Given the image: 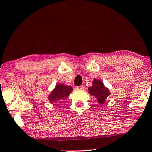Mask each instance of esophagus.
I'll use <instances>...</instances> for the list:
<instances>
[{"label": "esophagus", "mask_w": 152, "mask_h": 152, "mask_svg": "<svg viewBox=\"0 0 152 152\" xmlns=\"http://www.w3.org/2000/svg\"><path fill=\"white\" fill-rule=\"evenodd\" d=\"M83 86H76L75 88L77 89V90H82V89H83Z\"/></svg>", "instance_id": "esophagus-1"}]
</instances>
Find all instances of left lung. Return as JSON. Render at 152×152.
Returning a JSON list of instances; mask_svg holds the SVG:
<instances>
[{
	"instance_id": "left-lung-1",
	"label": "left lung",
	"mask_w": 152,
	"mask_h": 152,
	"mask_svg": "<svg viewBox=\"0 0 152 152\" xmlns=\"http://www.w3.org/2000/svg\"><path fill=\"white\" fill-rule=\"evenodd\" d=\"M92 84L93 86L89 87L88 89V93L96 97L99 104H103L105 102L106 99L111 94L109 88L104 86L102 82L96 79L93 81Z\"/></svg>"
}]
</instances>
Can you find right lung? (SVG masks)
Listing matches in <instances>:
<instances>
[{"mask_svg": "<svg viewBox=\"0 0 152 152\" xmlns=\"http://www.w3.org/2000/svg\"><path fill=\"white\" fill-rule=\"evenodd\" d=\"M72 90L73 89L70 86L59 83L56 85L55 88L50 93L48 96L49 101L56 103L58 101L65 99L69 96Z\"/></svg>", "mask_w": 152, "mask_h": 152, "instance_id": "obj_1", "label": "right lung"}]
</instances>
